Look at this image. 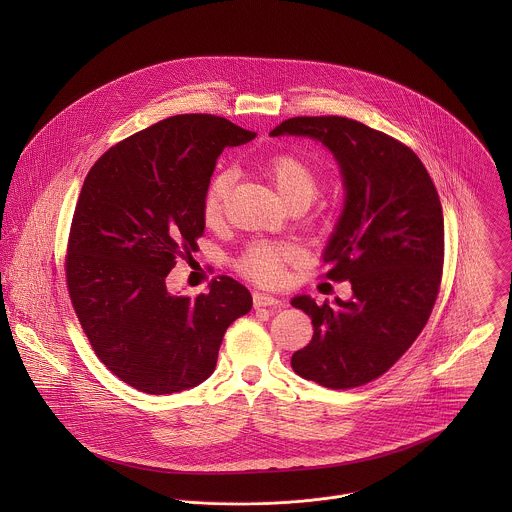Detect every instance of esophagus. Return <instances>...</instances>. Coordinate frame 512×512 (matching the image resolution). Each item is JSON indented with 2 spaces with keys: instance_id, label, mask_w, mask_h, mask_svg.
<instances>
[{
  "instance_id": "34e87169",
  "label": "esophagus",
  "mask_w": 512,
  "mask_h": 512,
  "mask_svg": "<svg viewBox=\"0 0 512 512\" xmlns=\"http://www.w3.org/2000/svg\"><path fill=\"white\" fill-rule=\"evenodd\" d=\"M254 305L256 307H278V305H282V301L268 293H254Z\"/></svg>"
}]
</instances>
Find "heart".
Here are the masks:
<instances>
[{
  "instance_id": "obj_1",
  "label": "heart",
  "mask_w": 512,
  "mask_h": 512,
  "mask_svg": "<svg viewBox=\"0 0 512 512\" xmlns=\"http://www.w3.org/2000/svg\"><path fill=\"white\" fill-rule=\"evenodd\" d=\"M266 175L272 179L280 195L286 203L301 201L309 205L317 191H319V177L315 169L299 155L293 153H278L272 155L266 165ZM232 183V171L220 169L217 171L205 189L203 195V215L209 222L219 219L224 207L226 193ZM295 256L292 246L274 240H254L250 242L238 258V270L262 284V286H276L284 280L286 266Z\"/></svg>"
}]
</instances>
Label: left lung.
I'll return each mask as SVG.
<instances>
[{"instance_id": "obj_1", "label": "left lung", "mask_w": 512, "mask_h": 512, "mask_svg": "<svg viewBox=\"0 0 512 512\" xmlns=\"http://www.w3.org/2000/svg\"><path fill=\"white\" fill-rule=\"evenodd\" d=\"M270 136H307L335 155L345 209L325 248L323 274L351 282L353 299L292 305L313 323L292 368L333 390L382 376L418 339L438 299L443 270V213L420 157L402 142L343 116H297Z\"/></svg>"}]
</instances>
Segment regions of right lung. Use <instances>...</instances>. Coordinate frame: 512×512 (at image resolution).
Returning <instances> with one entry per match:
<instances>
[{
    "instance_id": "1",
    "label": "right lung",
    "mask_w": 512,
    "mask_h": 512,
    "mask_svg": "<svg viewBox=\"0 0 512 512\" xmlns=\"http://www.w3.org/2000/svg\"><path fill=\"white\" fill-rule=\"evenodd\" d=\"M226 118L179 114L110 147L88 171L67 244V288L96 357L146 394L207 380L224 331L252 309L228 276L171 295L165 278L205 232L203 195L226 146L254 140Z\"/></svg>"
}]
</instances>
